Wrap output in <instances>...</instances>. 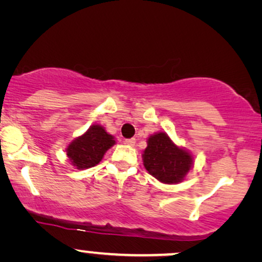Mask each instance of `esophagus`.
Returning <instances> with one entry per match:
<instances>
[{
    "instance_id": "1",
    "label": "esophagus",
    "mask_w": 262,
    "mask_h": 262,
    "mask_svg": "<svg viewBox=\"0 0 262 262\" xmlns=\"http://www.w3.org/2000/svg\"><path fill=\"white\" fill-rule=\"evenodd\" d=\"M124 144L129 145V146H134V145H135V139H134V138H132V139H125Z\"/></svg>"
}]
</instances>
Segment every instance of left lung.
<instances>
[{
  "label": "left lung",
  "mask_w": 262,
  "mask_h": 262,
  "mask_svg": "<svg viewBox=\"0 0 262 262\" xmlns=\"http://www.w3.org/2000/svg\"><path fill=\"white\" fill-rule=\"evenodd\" d=\"M142 158L148 173L164 184L181 181L192 165L191 155L174 145L165 133H157L148 138Z\"/></svg>",
  "instance_id": "left-lung-1"
}]
</instances>
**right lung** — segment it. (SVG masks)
<instances>
[{"instance_id": "obj_1", "label": "right lung", "mask_w": 262, "mask_h": 262, "mask_svg": "<svg viewBox=\"0 0 262 262\" xmlns=\"http://www.w3.org/2000/svg\"><path fill=\"white\" fill-rule=\"evenodd\" d=\"M114 144V137L107 134L101 125L94 124L69 145L66 155L75 167L85 169L97 165Z\"/></svg>"}]
</instances>
